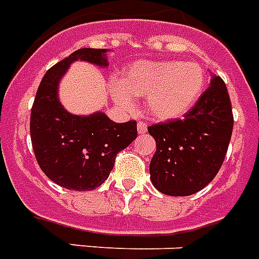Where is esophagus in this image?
I'll list each match as a JSON object with an SVG mask.
<instances>
[{
    "label": "esophagus",
    "instance_id": "34e87169",
    "mask_svg": "<svg viewBox=\"0 0 259 259\" xmlns=\"http://www.w3.org/2000/svg\"><path fill=\"white\" fill-rule=\"evenodd\" d=\"M137 127H138V133L140 134L145 133L146 130H148V125H146L145 122H138Z\"/></svg>",
    "mask_w": 259,
    "mask_h": 259
}]
</instances>
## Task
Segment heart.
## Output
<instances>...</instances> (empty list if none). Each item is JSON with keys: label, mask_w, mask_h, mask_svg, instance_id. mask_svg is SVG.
<instances>
[{"label": "heart", "mask_w": 259, "mask_h": 259, "mask_svg": "<svg viewBox=\"0 0 259 259\" xmlns=\"http://www.w3.org/2000/svg\"><path fill=\"white\" fill-rule=\"evenodd\" d=\"M205 74L197 63L179 60L136 62L113 80L110 91L119 107L132 111L134 99H145V110L160 121L176 119L196 105L204 91Z\"/></svg>", "instance_id": "1"}]
</instances>
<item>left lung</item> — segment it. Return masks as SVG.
Listing matches in <instances>:
<instances>
[{"label":"left lung","instance_id":"1","mask_svg":"<svg viewBox=\"0 0 259 259\" xmlns=\"http://www.w3.org/2000/svg\"><path fill=\"white\" fill-rule=\"evenodd\" d=\"M234 115L227 87L221 76L183 119L148 127L156 141L150 180L160 192L189 196L209 184L221 169L233 134Z\"/></svg>","mask_w":259,"mask_h":259}]
</instances>
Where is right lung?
<instances>
[{"mask_svg": "<svg viewBox=\"0 0 259 259\" xmlns=\"http://www.w3.org/2000/svg\"><path fill=\"white\" fill-rule=\"evenodd\" d=\"M106 50L82 48L44 75L30 111L34 157L47 177L67 189L91 191L105 183L117 154L137 137V122L115 123L103 113L72 115L58 98V84L75 60L106 67Z\"/></svg>", "mask_w": 259, "mask_h": 259, "instance_id": "obj_1", "label": "right lung"}]
</instances>
